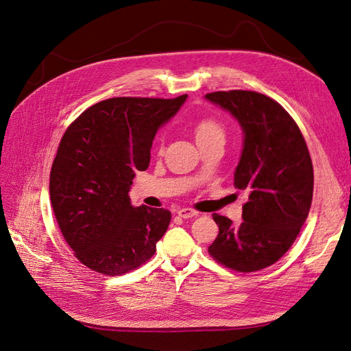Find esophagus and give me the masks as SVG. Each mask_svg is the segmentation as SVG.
Masks as SVG:
<instances>
[{
    "label": "esophagus",
    "instance_id": "esophagus-1",
    "mask_svg": "<svg viewBox=\"0 0 351 351\" xmlns=\"http://www.w3.org/2000/svg\"><path fill=\"white\" fill-rule=\"evenodd\" d=\"M177 214L181 217V219H191V217H195L198 215V211L193 210V208H178Z\"/></svg>",
    "mask_w": 351,
    "mask_h": 351
}]
</instances>
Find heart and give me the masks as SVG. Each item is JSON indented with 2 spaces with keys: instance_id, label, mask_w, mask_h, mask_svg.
Here are the masks:
<instances>
[{
  "instance_id": "1",
  "label": "heart",
  "mask_w": 351,
  "mask_h": 351,
  "mask_svg": "<svg viewBox=\"0 0 351 351\" xmlns=\"http://www.w3.org/2000/svg\"><path fill=\"white\" fill-rule=\"evenodd\" d=\"M224 137H226L224 124L220 120H217L215 117H207V119L202 120L195 125L197 144L213 141V140L224 141Z\"/></svg>"
}]
</instances>
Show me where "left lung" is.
I'll return each mask as SVG.
<instances>
[{"label": "left lung", "instance_id": "1", "mask_svg": "<svg viewBox=\"0 0 351 351\" xmlns=\"http://www.w3.org/2000/svg\"><path fill=\"white\" fill-rule=\"evenodd\" d=\"M206 98L243 130L234 187L247 194L240 226L213 214L220 231L208 253L231 270L257 271L287 253L307 219L314 184L308 148L291 115L270 97L232 90Z\"/></svg>", "mask_w": 351, "mask_h": 351}]
</instances>
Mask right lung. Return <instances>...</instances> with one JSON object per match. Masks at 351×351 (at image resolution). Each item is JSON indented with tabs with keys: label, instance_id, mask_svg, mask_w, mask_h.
<instances>
[{
	"label": "right lung",
	"instance_id": "obj_1",
	"mask_svg": "<svg viewBox=\"0 0 351 351\" xmlns=\"http://www.w3.org/2000/svg\"><path fill=\"white\" fill-rule=\"evenodd\" d=\"M115 97L82 112L66 128L49 174V198L62 237L88 269L121 276L156 253L171 213L132 207L128 191L149 164L161 125L186 103Z\"/></svg>",
	"mask_w": 351,
	"mask_h": 351
}]
</instances>
